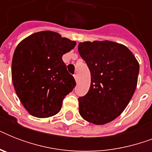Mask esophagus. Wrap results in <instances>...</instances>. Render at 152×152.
<instances>
[{"label":"esophagus","mask_w":152,"mask_h":152,"mask_svg":"<svg viewBox=\"0 0 152 152\" xmlns=\"http://www.w3.org/2000/svg\"><path fill=\"white\" fill-rule=\"evenodd\" d=\"M74 78H75L76 81L77 82V80H78V79H77V75H76V74H75V75H74Z\"/></svg>","instance_id":"obj_1"}]
</instances>
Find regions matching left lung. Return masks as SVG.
<instances>
[{
    "label": "left lung",
    "mask_w": 152,
    "mask_h": 152,
    "mask_svg": "<svg viewBox=\"0 0 152 152\" xmlns=\"http://www.w3.org/2000/svg\"><path fill=\"white\" fill-rule=\"evenodd\" d=\"M79 53L91 72L88 94L79 98L81 117L95 125L118 118L137 88L139 62L129 49L115 42H80Z\"/></svg>",
    "instance_id": "8db88e82"
}]
</instances>
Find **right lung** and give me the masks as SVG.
<instances>
[{"mask_svg": "<svg viewBox=\"0 0 152 152\" xmlns=\"http://www.w3.org/2000/svg\"><path fill=\"white\" fill-rule=\"evenodd\" d=\"M76 42L43 31L23 39L15 50L12 80L19 99L31 115L46 118L61 110L64 98L76 86L62 56Z\"/></svg>", "mask_w": 152, "mask_h": 152, "instance_id": "1", "label": "right lung"}]
</instances>
